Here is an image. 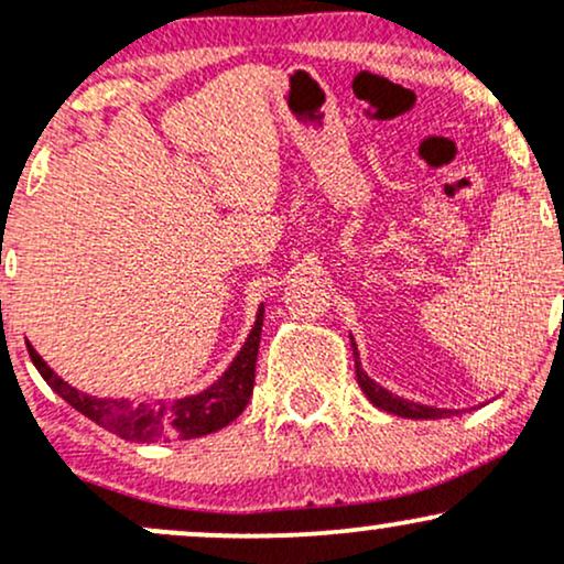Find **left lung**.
<instances>
[{
	"instance_id": "left-lung-1",
	"label": "left lung",
	"mask_w": 564,
	"mask_h": 564,
	"mask_svg": "<svg viewBox=\"0 0 564 564\" xmlns=\"http://www.w3.org/2000/svg\"><path fill=\"white\" fill-rule=\"evenodd\" d=\"M349 345H352L355 373H358L360 390H364L366 398L371 400V403L377 408H381V411L394 413V416H403V419H445V416H453V413H458V411H451V408H435V405L413 403V400H405V398H400V394H392L390 390H384V387L377 384V381H373L364 371V366H360L358 345H355L352 336H349Z\"/></svg>"
}]
</instances>
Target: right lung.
Masks as SVG:
<instances>
[{
    "label": "right lung",
    "mask_w": 564,
    "mask_h": 564,
    "mask_svg": "<svg viewBox=\"0 0 564 564\" xmlns=\"http://www.w3.org/2000/svg\"><path fill=\"white\" fill-rule=\"evenodd\" d=\"M264 307L260 304L257 310V321L246 336L243 347L232 358V364L225 368V373L215 384L196 394H185V398L170 400V403H129V400H111L97 398V394L82 392L70 387L66 379L42 360V355L29 345V355L34 360L36 371L47 381L53 390L61 394L70 408L93 419L102 430L113 432L121 440H132V443H156V440H193L212 435V432L228 426L232 419L243 413L249 403L251 390H254V368L257 352H260V334H262Z\"/></svg>",
    "instance_id": "add662e5"
}]
</instances>
